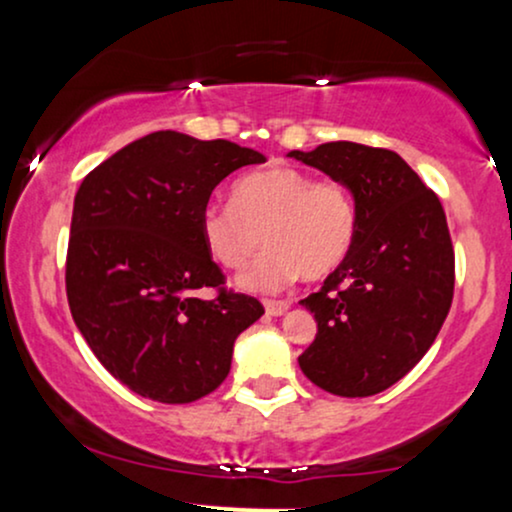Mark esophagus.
<instances>
[{
  "label": "esophagus",
  "mask_w": 512,
  "mask_h": 512,
  "mask_svg": "<svg viewBox=\"0 0 512 512\" xmlns=\"http://www.w3.org/2000/svg\"><path fill=\"white\" fill-rule=\"evenodd\" d=\"M289 308H291L289 301H264V310H267V315H274V317L284 315Z\"/></svg>",
  "instance_id": "esophagus-1"
}]
</instances>
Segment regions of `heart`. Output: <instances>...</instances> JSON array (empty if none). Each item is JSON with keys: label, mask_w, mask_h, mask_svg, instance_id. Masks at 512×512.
Returning a JSON list of instances; mask_svg holds the SVG:
<instances>
[{"label": "heart", "mask_w": 512, "mask_h": 512, "mask_svg": "<svg viewBox=\"0 0 512 512\" xmlns=\"http://www.w3.org/2000/svg\"><path fill=\"white\" fill-rule=\"evenodd\" d=\"M199 228L209 255L226 269H240L262 240L269 243L238 286L279 291L301 274L322 279L346 260L356 238V204L342 182L272 166L240 178L233 202L207 204Z\"/></svg>", "instance_id": "heart-1"}]
</instances>
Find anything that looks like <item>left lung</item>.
<instances>
[{
  "label": "left lung",
  "instance_id": "left-lung-1",
  "mask_svg": "<svg viewBox=\"0 0 512 512\" xmlns=\"http://www.w3.org/2000/svg\"><path fill=\"white\" fill-rule=\"evenodd\" d=\"M289 156L342 182L356 204L351 252L301 301L317 334L298 363L332 395H378L424 358L448 317L455 252L443 204L390 149L330 142Z\"/></svg>",
  "mask_w": 512,
  "mask_h": 512
}]
</instances>
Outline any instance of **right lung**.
<instances>
[{
	"label": "right lung",
	"instance_id": "right-lung-1",
	"mask_svg": "<svg viewBox=\"0 0 512 512\" xmlns=\"http://www.w3.org/2000/svg\"><path fill=\"white\" fill-rule=\"evenodd\" d=\"M226 139L163 129L93 168L74 197L67 250L69 310L113 378L137 395L187 404L231 370L233 344L262 303L223 289L199 219L233 170L264 163ZM216 288V299L196 298Z\"/></svg>",
	"mask_w": 512,
	"mask_h": 512
}]
</instances>
